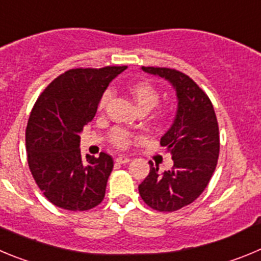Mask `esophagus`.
<instances>
[{
  "instance_id": "esophagus-1",
  "label": "esophagus",
  "mask_w": 261,
  "mask_h": 261,
  "mask_svg": "<svg viewBox=\"0 0 261 261\" xmlns=\"http://www.w3.org/2000/svg\"><path fill=\"white\" fill-rule=\"evenodd\" d=\"M130 161H131V159L127 156H118L116 159V163H118V164H126V163H130Z\"/></svg>"
}]
</instances>
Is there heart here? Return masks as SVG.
I'll return each mask as SVG.
<instances>
[{
  "label": "heart",
  "mask_w": 261,
  "mask_h": 261,
  "mask_svg": "<svg viewBox=\"0 0 261 261\" xmlns=\"http://www.w3.org/2000/svg\"><path fill=\"white\" fill-rule=\"evenodd\" d=\"M130 93L133 96L134 101L138 105L142 112H148L151 110L152 108H154L157 105L160 100V92L156 87L153 86L149 82H136L133 86L130 87ZM110 91H105L102 93L101 98H100V102H98V109L102 110L108 105L110 100ZM131 135L130 131L125 130L122 127H116L112 130L109 135L110 143L117 148H127L131 143Z\"/></svg>",
  "instance_id": "heart-1"
}]
</instances>
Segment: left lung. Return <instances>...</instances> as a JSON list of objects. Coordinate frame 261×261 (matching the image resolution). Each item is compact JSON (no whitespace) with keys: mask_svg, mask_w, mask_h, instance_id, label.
<instances>
[{"mask_svg":"<svg viewBox=\"0 0 261 261\" xmlns=\"http://www.w3.org/2000/svg\"><path fill=\"white\" fill-rule=\"evenodd\" d=\"M174 87L178 108L160 144L170 152L173 168L160 173L149 161V174L139 185L144 203L159 212L189 205L208 186L220 153V134L210 97L186 74L166 67H142Z\"/></svg>","mask_w":261,"mask_h":261,"instance_id":"1","label":"left lung"}]
</instances>
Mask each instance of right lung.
I'll list each match as a JSON object with an SVG mask.
<instances>
[{
	"label": "right lung",
	"mask_w": 261,
	"mask_h": 261,
	"mask_svg": "<svg viewBox=\"0 0 261 261\" xmlns=\"http://www.w3.org/2000/svg\"><path fill=\"white\" fill-rule=\"evenodd\" d=\"M127 66L71 69L46 87L35 102L25 128L28 166L51 204L88 211L101 203L113 159L81 153L84 126L97 112L109 83Z\"/></svg>",
	"instance_id": "right-lung-1"
}]
</instances>
